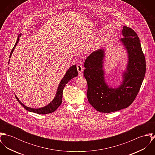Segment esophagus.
I'll return each mask as SVG.
<instances>
[{"label": "esophagus", "mask_w": 155, "mask_h": 155, "mask_svg": "<svg viewBox=\"0 0 155 155\" xmlns=\"http://www.w3.org/2000/svg\"><path fill=\"white\" fill-rule=\"evenodd\" d=\"M77 69H78V71L79 73V74H81L82 73V71H84V68L81 64H78L77 66Z\"/></svg>", "instance_id": "esophagus-1"}]
</instances>
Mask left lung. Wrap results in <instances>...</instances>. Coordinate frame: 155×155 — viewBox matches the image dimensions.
I'll use <instances>...</instances> for the list:
<instances>
[{
    "label": "left lung",
    "mask_w": 155,
    "mask_h": 155,
    "mask_svg": "<svg viewBox=\"0 0 155 155\" xmlns=\"http://www.w3.org/2000/svg\"><path fill=\"white\" fill-rule=\"evenodd\" d=\"M124 38L120 41L129 57L127 72L118 88H109L103 70V49L91 53L85 61L84 75L88 84L87 97L90 104L101 113H111L129 107L136 98L146 73V60L140 39L131 28L123 27Z\"/></svg>",
    "instance_id": "8db88e82"
}]
</instances>
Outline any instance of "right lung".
Masks as SVG:
<instances>
[{"label": "right lung", "mask_w": 155, "mask_h": 155, "mask_svg": "<svg viewBox=\"0 0 155 155\" xmlns=\"http://www.w3.org/2000/svg\"><path fill=\"white\" fill-rule=\"evenodd\" d=\"M21 36V35H20L18 37L17 41L15 43V44L14 45V46L13 47L11 54H10V56L9 58L11 57V55L16 46V45L17 44V43L19 41V38ZM78 74V70H77V68L75 65H73L66 72V74L64 75V78H63V79L61 80V81L60 83V85L58 86V88L57 89V92L55 95V97L54 98V99L46 106H45L44 107L42 108H40V109H33V108H30V107H28L25 106H24L22 103L18 100V98L16 97H15L17 100V101L20 103V104L22 106V107L26 109L27 110L31 111V112H34L38 114H48V113H51L52 112H54L56 110L58 107L62 103V99H63V89L65 87L67 83L71 80V79H73V78L77 76Z\"/></svg>", "instance_id": "right-lung-1"}]
</instances>
